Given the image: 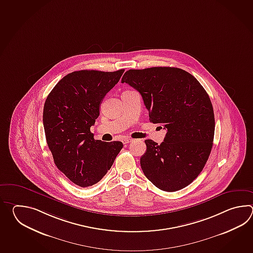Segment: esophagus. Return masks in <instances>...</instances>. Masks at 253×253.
Returning a JSON list of instances; mask_svg holds the SVG:
<instances>
[{"instance_id":"obj_1","label":"esophagus","mask_w":253,"mask_h":253,"mask_svg":"<svg viewBox=\"0 0 253 253\" xmlns=\"http://www.w3.org/2000/svg\"><path fill=\"white\" fill-rule=\"evenodd\" d=\"M133 141L132 138H129V137H126V138H124L123 139V143H124L125 145H126V144H129V143H131Z\"/></svg>"}]
</instances>
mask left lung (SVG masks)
<instances>
[{
  "label": "left lung",
  "instance_id": "obj_1",
  "mask_svg": "<svg viewBox=\"0 0 253 253\" xmlns=\"http://www.w3.org/2000/svg\"><path fill=\"white\" fill-rule=\"evenodd\" d=\"M139 92L150 122L167 129L158 145L145 140L140 165L157 188L175 192L199 175L210 156L214 113L207 92L194 76L171 67L129 70L122 78Z\"/></svg>",
  "mask_w": 253,
  "mask_h": 253
}]
</instances>
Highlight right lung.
I'll return each instance as SVG.
<instances>
[{"instance_id": "right-lung-1", "label": "right lung", "mask_w": 253, "mask_h": 253, "mask_svg": "<svg viewBox=\"0 0 253 253\" xmlns=\"http://www.w3.org/2000/svg\"><path fill=\"white\" fill-rule=\"evenodd\" d=\"M124 71L71 72L57 83L44 104L43 126L54 163L81 187L99 182L123 148L120 141L94 139L90 127L104 97Z\"/></svg>"}]
</instances>
